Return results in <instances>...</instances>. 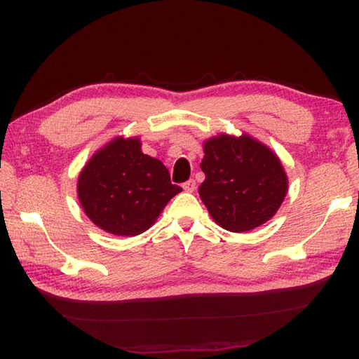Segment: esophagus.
Listing matches in <instances>:
<instances>
[{
	"mask_svg": "<svg viewBox=\"0 0 359 359\" xmlns=\"http://www.w3.org/2000/svg\"><path fill=\"white\" fill-rule=\"evenodd\" d=\"M182 187H184L185 191H188V193H193L194 189H196V180H194V179H189V180H187L185 184L182 185Z\"/></svg>",
	"mask_w": 359,
	"mask_h": 359,
	"instance_id": "1",
	"label": "esophagus"
}]
</instances>
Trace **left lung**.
<instances>
[{"label":"left lung","mask_w":359,"mask_h":359,"mask_svg":"<svg viewBox=\"0 0 359 359\" xmlns=\"http://www.w3.org/2000/svg\"><path fill=\"white\" fill-rule=\"evenodd\" d=\"M205 180L201 199L211 217L233 233L250 231L270 220L287 194L279 158L248 135L212 137L203 144Z\"/></svg>","instance_id":"left-lung-1"}]
</instances>
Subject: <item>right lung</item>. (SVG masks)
<instances>
[{
	"label": "right lung",
	"mask_w": 359,
	"mask_h": 359,
	"mask_svg": "<svg viewBox=\"0 0 359 359\" xmlns=\"http://www.w3.org/2000/svg\"><path fill=\"white\" fill-rule=\"evenodd\" d=\"M77 191L97 226L111 234L137 236L156 222L182 188L171 184L160 160L143 154L139 139L118 137L83 168Z\"/></svg>",
	"instance_id": "1"
}]
</instances>
